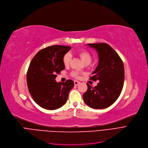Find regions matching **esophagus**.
<instances>
[{
	"label": "esophagus",
	"mask_w": 148,
	"mask_h": 148,
	"mask_svg": "<svg viewBox=\"0 0 148 148\" xmlns=\"http://www.w3.org/2000/svg\"><path fill=\"white\" fill-rule=\"evenodd\" d=\"M79 83H80V82H79V81H74L75 86H78Z\"/></svg>",
	"instance_id": "1"
}]
</instances>
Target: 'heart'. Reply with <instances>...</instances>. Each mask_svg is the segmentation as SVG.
I'll return each instance as SVG.
<instances>
[{
  "mask_svg": "<svg viewBox=\"0 0 148 148\" xmlns=\"http://www.w3.org/2000/svg\"><path fill=\"white\" fill-rule=\"evenodd\" d=\"M76 53L79 55V57L86 64H88L91 62V55L90 52L87 50H86V49H80V50H78L76 52ZM70 60H71V55H70V53H66L62 58L63 64L65 66H68L70 63ZM72 75L73 77H76L78 74H77L76 72H73L72 73Z\"/></svg>",
  "mask_w": 148,
  "mask_h": 148,
  "instance_id": "obj_1",
  "label": "heart"
}]
</instances>
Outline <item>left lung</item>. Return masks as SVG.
Listing matches in <instances>:
<instances>
[{
  "instance_id": "left-lung-1",
  "label": "left lung",
  "mask_w": 148,
  "mask_h": 148,
  "mask_svg": "<svg viewBox=\"0 0 148 148\" xmlns=\"http://www.w3.org/2000/svg\"><path fill=\"white\" fill-rule=\"evenodd\" d=\"M95 49L99 57L98 65L90 80L99 82L95 87L87 84L88 89L83 99L88 107L104 109L113 103L120 96L123 86V63L117 53L107 43L88 44Z\"/></svg>"
}]
</instances>
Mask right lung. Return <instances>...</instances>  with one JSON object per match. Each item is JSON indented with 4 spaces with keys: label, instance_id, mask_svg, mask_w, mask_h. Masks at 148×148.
Wrapping results in <instances>:
<instances>
[{
    "label": "right lung",
    "instance_id": "obj_1",
    "mask_svg": "<svg viewBox=\"0 0 148 148\" xmlns=\"http://www.w3.org/2000/svg\"><path fill=\"white\" fill-rule=\"evenodd\" d=\"M71 47L54 45L41 49L32 58L28 68L26 79L32 99L46 110H56L64 105L70 90L74 86L72 80L57 82L55 79L65 69L62 58Z\"/></svg>",
    "mask_w": 148,
    "mask_h": 148
}]
</instances>
